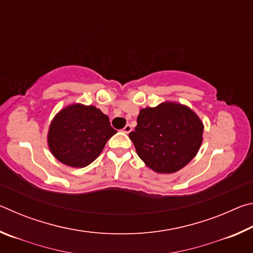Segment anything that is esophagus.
<instances>
[{
    "label": "esophagus",
    "instance_id": "34e87169",
    "mask_svg": "<svg viewBox=\"0 0 253 253\" xmlns=\"http://www.w3.org/2000/svg\"><path fill=\"white\" fill-rule=\"evenodd\" d=\"M123 131L126 132V134H129V132L131 131V126L129 125V124H127V125L123 128Z\"/></svg>",
    "mask_w": 253,
    "mask_h": 253
}]
</instances>
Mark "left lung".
<instances>
[{"label":"left lung","instance_id":"8db88e82","mask_svg":"<svg viewBox=\"0 0 253 253\" xmlns=\"http://www.w3.org/2000/svg\"><path fill=\"white\" fill-rule=\"evenodd\" d=\"M203 124L185 106L164 102L142 109L129 138L149 169L169 174L193 160L202 144Z\"/></svg>","mask_w":253,"mask_h":253}]
</instances>
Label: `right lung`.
Segmentation results:
<instances>
[{
  "mask_svg": "<svg viewBox=\"0 0 253 253\" xmlns=\"http://www.w3.org/2000/svg\"><path fill=\"white\" fill-rule=\"evenodd\" d=\"M116 132L108 116L96 107L75 104L53 118L48 144L58 161L71 168H84L100 155L107 140Z\"/></svg>",
  "mask_w": 253,
  "mask_h": 253,
  "instance_id": "right-lung-1",
  "label": "right lung"
}]
</instances>
